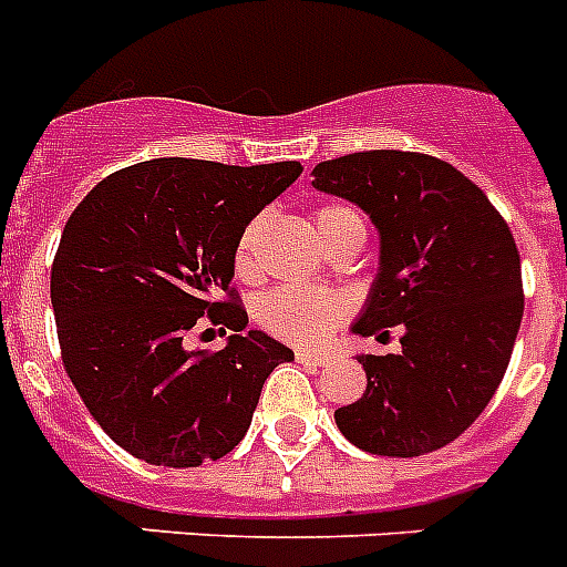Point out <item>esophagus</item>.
<instances>
[{
	"label": "esophagus",
	"instance_id": "34e87169",
	"mask_svg": "<svg viewBox=\"0 0 567 567\" xmlns=\"http://www.w3.org/2000/svg\"><path fill=\"white\" fill-rule=\"evenodd\" d=\"M295 358H298V361H301V364H307V367L330 364V358L323 355V352H312V350H298V352H295Z\"/></svg>",
	"mask_w": 567,
	"mask_h": 567
}]
</instances>
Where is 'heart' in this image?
<instances>
[{"label": "heart", "mask_w": 567, "mask_h": 567, "mask_svg": "<svg viewBox=\"0 0 567 567\" xmlns=\"http://www.w3.org/2000/svg\"><path fill=\"white\" fill-rule=\"evenodd\" d=\"M312 224H316L318 235L327 244L343 226L361 224V217H358L355 209L343 206V203H327V206H318L316 215H312ZM260 231H264V217H255L237 237L235 272L240 278H249L255 272V266H258L255 249H258ZM341 316L343 301L338 295L312 287H292V284L266 292L258 301V307H255V318H258V323L266 332H272V336L292 343L321 341L341 321Z\"/></svg>", "instance_id": "obj_1"}]
</instances>
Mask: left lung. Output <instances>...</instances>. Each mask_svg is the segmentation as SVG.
<instances>
[{
	"mask_svg": "<svg viewBox=\"0 0 567 567\" xmlns=\"http://www.w3.org/2000/svg\"><path fill=\"white\" fill-rule=\"evenodd\" d=\"M312 174L381 235L379 278L352 332L404 327L399 355H358L367 390L336 410L338 430L375 456L433 453L482 415L514 352L525 295L511 226L476 183L430 154L358 152Z\"/></svg>",
	"mask_w": 567,
	"mask_h": 567,
	"instance_id": "obj_1",
	"label": "left lung"
}]
</instances>
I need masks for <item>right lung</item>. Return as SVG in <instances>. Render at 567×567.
Here are the masks:
<instances>
[{
	"instance_id": "1",
	"label": "right lung",
	"mask_w": 567,
	"mask_h": 567,
	"mask_svg": "<svg viewBox=\"0 0 567 567\" xmlns=\"http://www.w3.org/2000/svg\"><path fill=\"white\" fill-rule=\"evenodd\" d=\"M301 163L159 157L96 183L68 217L51 303L68 379L94 422L148 464L197 467L240 444L269 372L292 350L246 330L235 246ZM206 315L233 336L186 351Z\"/></svg>"
}]
</instances>
